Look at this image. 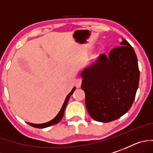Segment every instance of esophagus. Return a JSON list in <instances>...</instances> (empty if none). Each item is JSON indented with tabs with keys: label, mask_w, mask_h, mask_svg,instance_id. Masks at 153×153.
Returning <instances> with one entry per match:
<instances>
[{
	"label": "esophagus",
	"mask_w": 153,
	"mask_h": 153,
	"mask_svg": "<svg viewBox=\"0 0 153 153\" xmlns=\"http://www.w3.org/2000/svg\"><path fill=\"white\" fill-rule=\"evenodd\" d=\"M81 85H82V79L79 78H76V79L75 80V86L78 88H80V87H81Z\"/></svg>",
	"instance_id": "obj_1"
}]
</instances>
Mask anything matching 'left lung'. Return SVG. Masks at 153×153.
<instances>
[{
    "mask_svg": "<svg viewBox=\"0 0 153 153\" xmlns=\"http://www.w3.org/2000/svg\"><path fill=\"white\" fill-rule=\"evenodd\" d=\"M81 75L87 111L94 120L108 123L130 110L139 86L140 70L137 55L126 39L108 56L100 54Z\"/></svg>",
    "mask_w": 153,
    "mask_h": 153,
    "instance_id": "8db88e82",
    "label": "left lung"
}]
</instances>
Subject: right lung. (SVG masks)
Returning <instances> with one entry per match:
<instances>
[{"label": "right lung", "instance_id": "obj_1", "mask_svg": "<svg viewBox=\"0 0 153 153\" xmlns=\"http://www.w3.org/2000/svg\"><path fill=\"white\" fill-rule=\"evenodd\" d=\"M75 88H73V89L71 90V91L68 94V95H67L66 98H65V102H64V104H63L61 110H60V111L59 112V114H57V116H56L54 119H53L52 120L49 121V122H47V123H41V124H35V123H28V124H30V126H33V127H36V128H46V127H49V126H53V125L56 124V123H59V121L62 119L63 116H64V111H65V107H66L67 104H68V100H69V97H71V94H73V92L75 91Z\"/></svg>", "mask_w": 153, "mask_h": 153}]
</instances>
